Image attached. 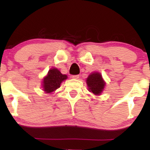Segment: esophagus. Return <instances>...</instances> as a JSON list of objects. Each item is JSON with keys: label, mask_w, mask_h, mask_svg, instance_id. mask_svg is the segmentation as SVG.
Instances as JSON below:
<instances>
[{"label": "esophagus", "mask_w": 150, "mask_h": 150, "mask_svg": "<svg viewBox=\"0 0 150 150\" xmlns=\"http://www.w3.org/2000/svg\"><path fill=\"white\" fill-rule=\"evenodd\" d=\"M79 75H73V76H72V78L73 79H75V80H77V79L79 78Z\"/></svg>", "instance_id": "1"}]
</instances>
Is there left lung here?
Wrapping results in <instances>:
<instances>
[{"label": "left lung", "mask_w": 150, "mask_h": 150, "mask_svg": "<svg viewBox=\"0 0 150 150\" xmlns=\"http://www.w3.org/2000/svg\"><path fill=\"white\" fill-rule=\"evenodd\" d=\"M88 90L94 95H101L104 91L106 82L99 72H93L86 80Z\"/></svg>", "instance_id": "8db88e82"}]
</instances>
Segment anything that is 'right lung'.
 I'll return each instance as SVG.
<instances>
[{
	"instance_id": "add662e5",
	"label": "right lung",
	"mask_w": 150,
	"mask_h": 150,
	"mask_svg": "<svg viewBox=\"0 0 150 150\" xmlns=\"http://www.w3.org/2000/svg\"><path fill=\"white\" fill-rule=\"evenodd\" d=\"M68 76L63 75L56 68H51L47 75L43 78L42 89L46 94H52L56 89L61 87L62 82L67 80Z\"/></svg>"
}]
</instances>
